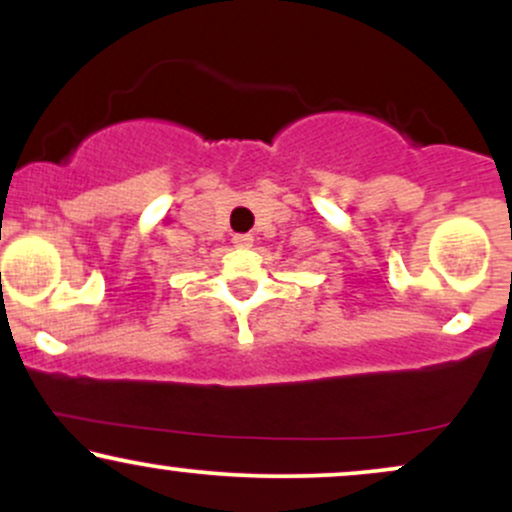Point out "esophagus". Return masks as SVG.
Returning <instances> with one entry per match:
<instances>
[{"mask_svg":"<svg viewBox=\"0 0 512 512\" xmlns=\"http://www.w3.org/2000/svg\"><path fill=\"white\" fill-rule=\"evenodd\" d=\"M233 245H236V248H250L252 236H248V233H236V236H233Z\"/></svg>","mask_w":512,"mask_h":512,"instance_id":"1","label":"esophagus"}]
</instances>
